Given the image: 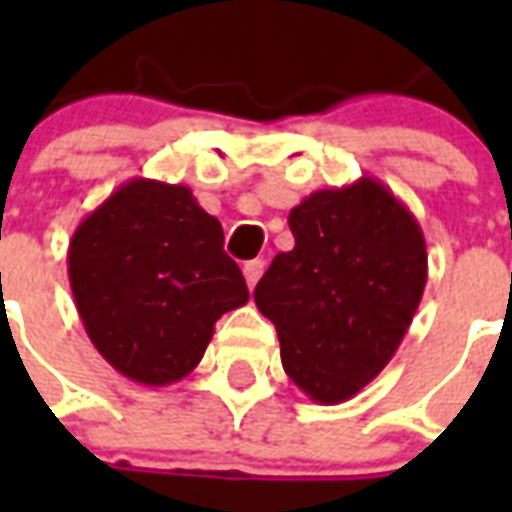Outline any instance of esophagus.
Wrapping results in <instances>:
<instances>
[{
  "mask_svg": "<svg viewBox=\"0 0 512 512\" xmlns=\"http://www.w3.org/2000/svg\"><path fill=\"white\" fill-rule=\"evenodd\" d=\"M263 271H265V260H249V263L244 265V279H247L249 289H255V284L260 281Z\"/></svg>",
  "mask_w": 512,
  "mask_h": 512,
  "instance_id": "1",
  "label": "esophagus"
}]
</instances>
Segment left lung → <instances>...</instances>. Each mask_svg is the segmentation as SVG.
I'll return each mask as SVG.
<instances>
[{
    "label": "left lung",
    "mask_w": 512,
    "mask_h": 512,
    "mask_svg": "<svg viewBox=\"0 0 512 512\" xmlns=\"http://www.w3.org/2000/svg\"><path fill=\"white\" fill-rule=\"evenodd\" d=\"M295 249L257 281L276 324L281 366L316 404H342L388 366L428 281L417 217L388 185L358 177L311 193L289 212Z\"/></svg>",
    "instance_id": "8db88e82"
}]
</instances>
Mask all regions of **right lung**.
Returning a JSON list of instances; mask_svg holds the SVG:
<instances>
[{
    "mask_svg": "<svg viewBox=\"0 0 512 512\" xmlns=\"http://www.w3.org/2000/svg\"><path fill=\"white\" fill-rule=\"evenodd\" d=\"M76 311L127 380L162 388L191 374L215 321L249 300L223 252V225L188 185L132 177L84 217L68 244Z\"/></svg>",
    "mask_w": 512,
    "mask_h": 512,
    "instance_id": "obj_1",
    "label": "right lung"
}]
</instances>
